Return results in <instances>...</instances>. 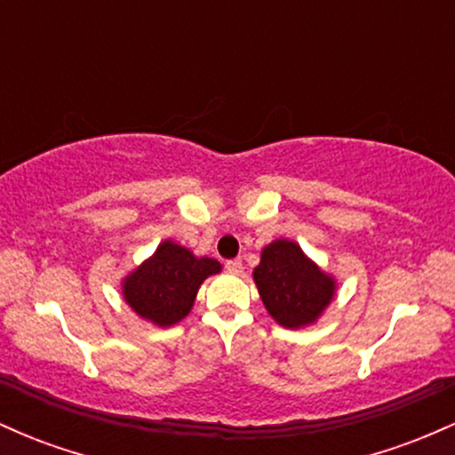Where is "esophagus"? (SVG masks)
Returning <instances> with one entry per match:
<instances>
[{"mask_svg":"<svg viewBox=\"0 0 455 455\" xmlns=\"http://www.w3.org/2000/svg\"><path fill=\"white\" fill-rule=\"evenodd\" d=\"M224 267H227L228 274L239 275L243 271V263L239 259H231V260H227V265H224Z\"/></svg>","mask_w":455,"mask_h":455,"instance_id":"esophagus-1","label":"esophagus"}]
</instances>
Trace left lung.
<instances>
[{"mask_svg": "<svg viewBox=\"0 0 455 455\" xmlns=\"http://www.w3.org/2000/svg\"><path fill=\"white\" fill-rule=\"evenodd\" d=\"M252 278L265 310L286 329L315 325L338 293L336 275L318 267L299 243L286 237L260 250Z\"/></svg>", "mask_w": 455, "mask_h": 455, "instance_id": "obj_1", "label": "left lung"}]
</instances>
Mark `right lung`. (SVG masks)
Instances as JSON below:
<instances>
[{"mask_svg":"<svg viewBox=\"0 0 455 455\" xmlns=\"http://www.w3.org/2000/svg\"><path fill=\"white\" fill-rule=\"evenodd\" d=\"M216 259L196 257L186 245L164 239L156 252L122 278V297L139 318L173 327L190 315L201 284L220 274Z\"/></svg>","mask_w":455,"mask_h":455,"instance_id":"right-lung-1","label":"right lung"}]
</instances>
